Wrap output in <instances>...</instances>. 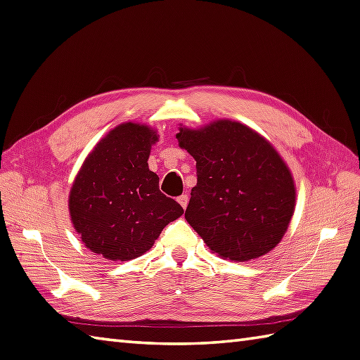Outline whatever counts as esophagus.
I'll return each mask as SVG.
<instances>
[{"mask_svg":"<svg viewBox=\"0 0 360 360\" xmlns=\"http://www.w3.org/2000/svg\"><path fill=\"white\" fill-rule=\"evenodd\" d=\"M177 202L181 205V208H183V210H186V207H188V195H186V194L180 195L179 199H177Z\"/></svg>","mask_w":360,"mask_h":360,"instance_id":"obj_1","label":"esophagus"}]
</instances>
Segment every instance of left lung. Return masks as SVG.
I'll use <instances>...</instances> for the list:
<instances>
[{
  "instance_id": "8db88e82",
  "label": "left lung",
  "mask_w": 360,
  "mask_h": 360,
  "mask_svg": "<svg viewBox=\"0 0 360 360\" xmlns=\"http://www.w3.org/2000/svg\"><path fill=\"white\" fill-rule=\"evenodd\" d=\"M175 136L197 167L185 217L210 250L234 262L274 250L288 231L297 189L272 143L231 120L183 126Z\"/></svg>"
}]
</instances>
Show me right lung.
<instances>
[{
  "label": "right lung",
  "mask_w": 360,
  "mask_h": 360,
  "mask_svg": "<svg viewBox=\"0 0 360 360\" xmlns=\"http://www.w3.org/2000/svg\"><path fill=\"white\" fill-rule=\"evenodd\" d=\"M157 130L122 122L94 146L68 197L72 226L84 245L110 261H130L150 250L183 208L158 188L149 169Z\"/></svg>",
  "instance_id": "1"
}]
</instances>
